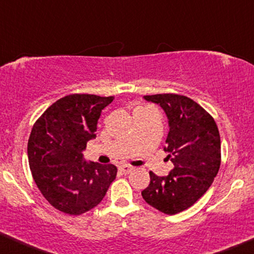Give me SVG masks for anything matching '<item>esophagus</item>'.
Here are the masks:
<instances>
[{"mask_svg":"<svg viewBox=\"0 0 254 254\" xmlns=\"http://www.w3.org/2000/svg\"><path fill=\"white\" fill-rule=\"evenodd\" d=\"M134 168H135V167H133V166H130V165H121L120 166V171L125 174L130 173V172L134 171Z\"/></svg>","mask_w":254,"mask_h":254,"instance_id":"obj_1","label":"esophagus"}]
</instances>
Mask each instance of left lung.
Segmentation results:
<instances>
[{"instance_id": "1", "label": "left lung", "mask_w": 254, "mask_h": 254, "mask_svg": "<svg viewBox=\"0 0 254 254\" xmlns=\"http://www.w3.org/2000/svg\"><path fill=\"white\" fill-rule=\"evenodd\" d=\"M161 106L170 132L165 152L174 168L167 177L149 172L141 192L145 201L165 214L185 211L201 198L217 177L221 162L220 134L214 119L192 99L179 94L143 96Z\"/></svg>"}]
</instances>
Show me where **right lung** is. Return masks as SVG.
<instances>
[{
	"label": "right lung",
	"mask_w": 254,
	"mask_h": 254,
	"mask_svg": "<svg viewBox=\"0 0 254 254\" xmlns=\"http://www.w3.org/2000/svg\"><path fill=\"white\" fill-rule=\"evenodd\" d=\"M114 96L70 94L46 109L28 140L34 181L53 207L80 215L98 206L117 177L114 165L83 161L82 151L96 136L101 111Z\"/></svg>",
	"instance_id": "1"
}]
</instances>
